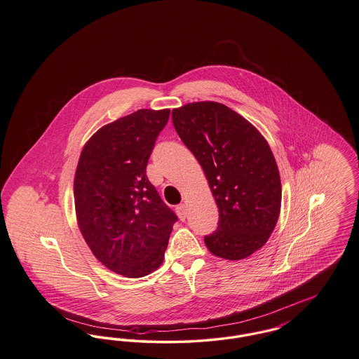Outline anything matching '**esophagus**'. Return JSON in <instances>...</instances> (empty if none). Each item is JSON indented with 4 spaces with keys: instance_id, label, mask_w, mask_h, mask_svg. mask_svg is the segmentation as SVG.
<instances>
[{
    "instance_id": "esophagus-1",
    "label": "esophagus",
    "mask_w": 359,
    "mask_h": 359,
    "mask_svg": "<svg viewBox=\"0 0 359 359\" xmlns=\"http://www.w3.org/2000/svg\"><path fill=\"white\" fill-rule=\"evenodd\" d=\"M176 212H177L179 218H180L182 221H184V219L187 218V205H184V203L177 205V207H176Z\"/></svg>"
}]
</instances>
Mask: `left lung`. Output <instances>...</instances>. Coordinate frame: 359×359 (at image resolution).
<instances>
[{"label": "left lung", "mask_w": 359, "mask_h": 359, "mask_svg": "<svg viewBox=\"0 0 359 359\" xmlns=\"http://www.w3.org/2000/svg\"><path fill=\"white\" fill-rule=\"evenodd\" d=\"M182 141L203 168L219 211L218 229L205 236L214 256L237 261L261 249L281 207L280 173L269 144L223 103H187L172 110Z\"/></svg>", "instance_id": "obj_1"}]
</instances>
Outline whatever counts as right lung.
I'll list each match as a JSON object with an SVG mask.
<instances>
[{
  "label": "right lung",
  "instance_id": "1",
  "mask_svg": "<svg viewBox=\"0 0 359 359\" xmlns=\"http://www.w3.org/2000/svg\"><path fill=\"white\" fill-rule=\"evenodd\" d=\"M170 109H140L97 130L74 179L79 230L95 258L125 277H144L164 259L177 217L147 176Z\"/></svg>",
  "mask_w": 359,
  "mask_h": 359
}]
</instances>
